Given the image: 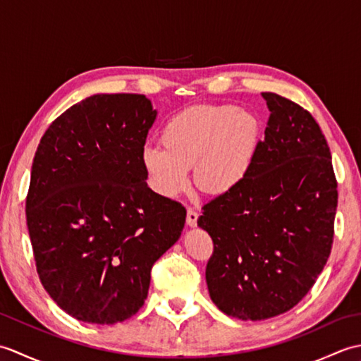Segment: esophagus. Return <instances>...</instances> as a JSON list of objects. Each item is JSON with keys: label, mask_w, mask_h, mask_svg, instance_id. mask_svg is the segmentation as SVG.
<instances>
[{"label": "esophagus", "mask_w": 361, "mask_h": 361, "mask_svg": "<svg viewBox=\"0 0 361 361\" xmlns=\"http://www.w3.org/2000/svg\"><path fill=\"white\" fill-rule=\"evenodd\" d=\"M197 220H198V212L194 211L192 208L188 209V217H186V224L189 226H195L197 225Z\"/></svg>", "instance_id": "obj_1"}]
</instances>
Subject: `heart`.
<instances>
[{
  "mask_svg": "<svg viewBox=\"0 0 361 361\" xmlns=\"http://www.w3.org/2000/svg\"><path fill=\"white\" fill-rule=\"evenodd\" d=\"M255 113L233 104L195 105L176 113L161 133L163 147H145L142 164L152 188L175 197L189 185V167L204 194L231 192L248 175L260 141Z\"/></svg>",
  "mask_w": 361,
  "mask_h": 361,
  "instance_id": "heart-1",
  "label": "heart"
}]
</instances>
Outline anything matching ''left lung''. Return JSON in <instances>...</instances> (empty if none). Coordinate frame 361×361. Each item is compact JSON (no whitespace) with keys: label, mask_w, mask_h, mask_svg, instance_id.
Returning a JSON list of instances; mask_svg holds the SVG:
<instances>
[{"label":"left lung","mask_w":361,"mask_h":361,"mask_svg":"<svg viewBox=\"0 0 361 361\" xmlns=\"http://www.w3.org/2000/svg\"><path fill=\"white\" fill-rule=\"evenodd\" d=\"M262 96L270 118L248 175L197 220L214 243L206 265L212 302L245 321L278 317L309 293L331 255L338 203L317 121L287 97Z\"/></svg>","instance_id":"left-lung-1"}]
</instances>
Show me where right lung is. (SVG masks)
Returning <instances> with one entry per match:
<instances>
[{
    "label": "right lung",
    "instance_id": "right-lung-1",
    "mask_svg": "<svg viewBox=\"0 0 361 361\" xmlns=\"http://www.w3.org/2000/svg\"><path fill=\"white\" fill-rule=\"evenodd\" d=\"M155 118L144 94H94L60 114L37 147L26 197L37 273L79 321L135 315L153 264L185 228V206L145 183Z\"/></svg>",
    "mask_w": 361,
    "mask_h": 361
}]
</instances>
